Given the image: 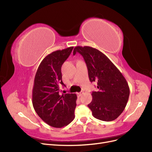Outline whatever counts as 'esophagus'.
I'll use <instances>...</instances> for the list:
<instances>
[{
    "label": "esophagus",
    "mask_w": 152,
    "mask_h": 152,
    "mask_svg": "<svg viewBox=\"0 0 152 152\" xmlns=\"http://www.w3.org/2000/svg\"><path fill=\"white\" fill-rule=\"evenodd\" d=\"M83 94V93H82V92H81V93H77V97L78 98H80V96H82V94Z\"/></svg>",
    "instance_id": "esophagus-1"
}]
</instances>
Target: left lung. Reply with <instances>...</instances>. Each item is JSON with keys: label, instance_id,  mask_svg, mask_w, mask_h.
Listing matches in <instances>:
<instances>
[{"label": "left lung", "instance_id": "left-lung-1", "mask_svg": "<svg viewBox=\"0 0 152 152\" xmlns=\"http://www.w3.org/2000/svg\"><path fill=\"white\" fill-rule=\"evenodd\" d=\"M80 53L88 69L91 82H96L98 91L92 93L93 99L88 107L96 118L112 121L125 109L130 90L118 69L99 50L89 46H76L73 54Z\"/></svg>", "mask_w": 152, "mask_h": 152}]
</instances>
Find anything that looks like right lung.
Instances as JSON below:
<instances>
[{
    "instance_id": "obj_1",
    "label": "right lung",
    "mask_w": 152,
    "mask_h": 152,
    "mask_svg": "<svg viewBox=\"0 0 152 152\" xmlns=\"http://www.w3.org/2000/svg\"><path fill=\"white\" fill-rule=\"evenodd\" d=\"M73 47L54 51L41 61L35 76L32 90V104L35 111L48 125L61 128L75 118L77 95L60 94L61 66L70 56Z\"/></svg>"
}]
</instances>
